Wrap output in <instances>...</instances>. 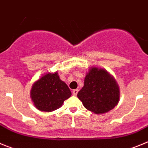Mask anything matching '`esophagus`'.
<instances>
[{"instance_id": "esophagus-1", "label": "esophagus", "mask_w": 148, "mask_h": 148, "mask_svg": "<svg viewBox=\"0 0 148 148\" xmlns=\"http://www.w3.org/2000/svg\"><path fill=\"white\" fill-rule=\"evenodd\" d=\"M78 90H77V89H75V90H73V95H76L77 94H78Z\"/></svg>"}]
</instances>
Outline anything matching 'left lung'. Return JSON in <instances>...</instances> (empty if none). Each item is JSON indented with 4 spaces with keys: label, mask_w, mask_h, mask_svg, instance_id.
I'll use <instances>...</instances> for the list:
<instances>
[{
    "label": "left lung",
    "mask_w": 148,
    "mask_h": 148,
    "mask_svg": "<svg viewBox=\"0 0 148 148\" xmlns=\"http://www.w3.org/2000/svg\"><path fill=\"white\" fill-rule=\"evenodd\" d=\"M77 96L86 109L95 114H103L118 104L119 87L107 70L92 66L86 73L84 87Z\"/></svg>",
    "instance_id": "1"
}]
</instances>
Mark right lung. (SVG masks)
Segmentation results:
<instances>
[{
  "instance_id": "add662e5",
  "label": "right lung",
  "mask_w": 148,
  "mask_h": 148,
  "mask_svg": "<svg viewBox=\"0 0 148 148\" xmlns=\"http://www.w3.org/2000/svg\"><path fill=\"white\" fill-rule=\"evenodd\" d=\"M72 93L66 83L61 81L57 72L44 74L34 82L30 91V97L38 110L52 112L63 105Z\"/></svg>"
}]
</instances>
